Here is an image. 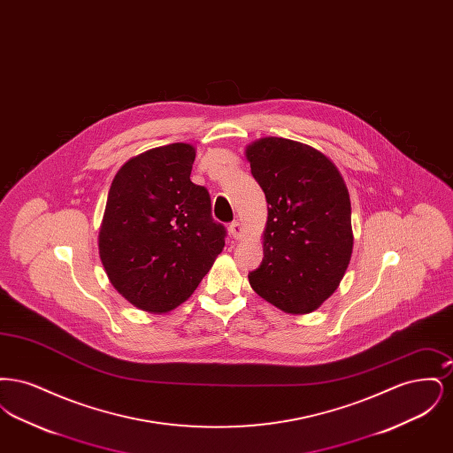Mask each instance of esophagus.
Masks as SVG:
<instances>
[{
    "label": "esophagus",
    "mask_w": 453,
    "mask_h": 453,
    "mask_svg": "<svg viewBox=\"0 0 453 453\" xmlns=\"http://www.w3.org/2000/svg\"><path fill=\"white\" fill-rule=\"evenodd\" d=\"M229 233H231V236L234 237V239L241 237V234H242V227H241L239 220H233V222L229 224Z\"/></svg>",
    "instance_id": "esophagus-1"
}]
</instances>
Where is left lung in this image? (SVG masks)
<instances>
[{"mask_svg":"<svg viewBox=\"0 0 453 453\" xmlns=\"http://www.w3.org/2000/svg\"><path fill=\"white\" fill-rule=\"evenodd\" d=\"M246 156L270 205L263 261L250 283L285 312H311L336 290L351 258L345 181L323 152L290 139H259Z\"/></svg>","mask_w":453,"mask_h":453,"instance_id":"8db88e82","label":"left lung"}]
</instances>
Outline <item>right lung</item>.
Segmentation results:
<instances>
[{
	"label": "right lung",
	"mask_w": 453,
	"mask_h": 453,
	"mask_svg": "<svg viewBox=\"0 0 453 453\" xmlns=\"http://www.w3.org/2000/svg\"><path fill=\"white\" fill-rule=\"evenodd\" d=\"M194 146L176 142L129 159L115 174L98 234L111 285L148 312L187 301L224 248L211 195L190 180Z\"/></svg>",
	"instance_id": "right-lung-1"
}]
</instances>
